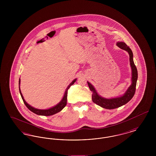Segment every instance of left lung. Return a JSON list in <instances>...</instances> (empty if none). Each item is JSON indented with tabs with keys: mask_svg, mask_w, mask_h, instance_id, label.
Listing matches in <instances>:
<instances>
[{
	"mask_svg": "<svg viewBox=\"0 0 156 156\" xmlns=\"http://www.w3.org/2000/svg\"><path fill=\"white\" fill-rule=\"evenodd\" d=\"M116 45L121 49L124 50L128 52L130 57L129 60H130V64L132 68V80H131L132 84L128 88V89H127L125 94L123 95V96L115 98H111V99L105 98L99 95L95 88L94 87V86L92 84H90L89 82H87L89 89L92 92V101L95 104L101 106L102 108L107 109H116L117 108L120 107L127 104L129 101H130L132 99V98L133 97L134 95L135 94L136 83H137V77H138L137 70L136 66L134 65L133 59V52L131 50V49L130 48V47L127 46L125 43H123V42H118L116 43Z\"/></svg>",
	"mask_w": 156,
	"mask_h": 156,
	"instance_id": "1",
	"label": "left lung"
}]
</instances>
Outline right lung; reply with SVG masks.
Wrapping results in <instances>:
<instances>
[{
	"label": "right lung",
	"mask_w": 156,
	"mask_h": 156,
	"mask_svg": "<svg viewBox=\"0 0 156 156\" xmlns=\"http://www.w3.org/2000/svg\"><path fill=\"white\" fill-rule=\"evenodd\" d=\"M76 81V79H75L74 80H73V81L71 82V83L68 86V87L66 89V90L65 92L64 95L62 98V100L59 102L58 104L56 105L55 106H54V107H52L50 109H36L34 108L32 106H31L30 105L27 104L25 100L24 99V98L23 97L22 94L21 92V90L20 89V79H19V91H20V94L21 95V97L22 98L23 101L24 102V104H25V105L26 106V107L34 113L37 114L38 115H41V116H51V115H53L58 112L61 111L67 105V93H68V90L70 88V87L71 85H73L74 83Z\"/></svg>",
	"instance_id": "add662e5"
}]
</instances>
